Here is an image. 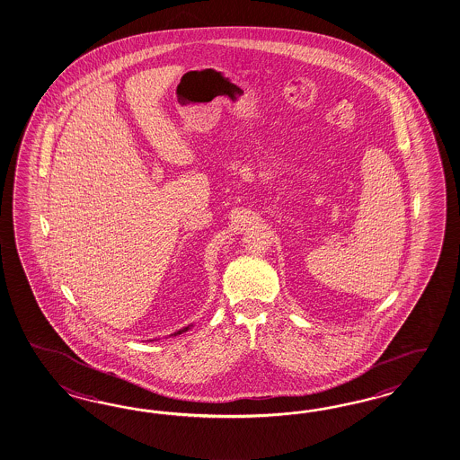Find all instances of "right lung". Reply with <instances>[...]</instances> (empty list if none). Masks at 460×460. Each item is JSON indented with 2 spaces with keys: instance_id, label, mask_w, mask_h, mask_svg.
<instances>
[{
  "instance_id": "1",
  "label": "right lung",
  "mask_w": 460,
  "mask_h": 460,
  "mask_svg": "<svg viewBox=\"0 0 460 460\" xmlns=\"http://www.w3.org/2000/svg\"><path fill=\"white\" fill-rule=\"evenodd\" d=\"M188 329H190V325H188V327H184V329H181V331H178V332H174L172 336H178V334H182V332H186Z\"/></svg>"
}]
</instances>
